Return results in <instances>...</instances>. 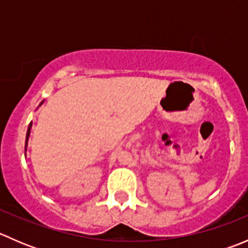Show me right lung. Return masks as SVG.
Returning a JSON list of instances; mask_svg holds the SVG:
<instances>
[{"instance_id":"1","label":"right lung","mask_w":248,"mask_h":248,"mask_svg":"<svg viewBox=\"0 0 248 248\" xmlns=\"http://www.w3.org/2000/svg\"><path fill=\"white\" fill-rule=\"evenodd\" d=\"M44 102V101H43ZM43 102H42L41 104H39V107L42 106V104H43ZM31 128H32V122L31 124H29V128H27V133H26V141H25V147H26L27 149V141H29V138H30V133H31ZM26 149H25V151H26Z\"/></svg>"}]
</instances>
